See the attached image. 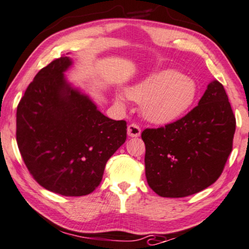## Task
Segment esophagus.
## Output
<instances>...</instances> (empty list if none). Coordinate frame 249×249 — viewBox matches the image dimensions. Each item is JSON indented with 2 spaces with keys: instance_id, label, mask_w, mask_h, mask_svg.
I'll return each mask as SVG.
<instances>
[{
  "instance_id": "esophagus-1",
  "label": "esophagus",
  "mask_w": 249,
  "mask_h": 249,
  "mask_svg": "<svg viewBox=\"0 0 249 249\" xmlns=\"http://www.w3.org/2000/svg\"><path fill=\"white\" fill-rule=\"evenodd\" d=\"M127 135L131 137H139L141 135V127L137 124H129L127 127Z\"/></svg>"
}]
</instances>
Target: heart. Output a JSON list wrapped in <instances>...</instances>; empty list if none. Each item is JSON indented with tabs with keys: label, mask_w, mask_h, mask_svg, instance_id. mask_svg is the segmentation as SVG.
I'll return each mask as SVG.
<instances>
[{
	"label": "heart",
	"mask_w": 249,
	"mask_h": 249,
	"mask_svg": "<svg viewBox=\"0 0 249 249\" xmlns=\"http://www.w3.org/2000/svg\"><path fill=\"white\" fill-rule=\"evenodd\" d=\"M133 101L142 104V113L148 121L168 124L183 116L198 97V86L192 78L176 69L155 72L128 89ZM122 101V97H118Z\"/></svg>",
	"instance_id": "heart-1"
}]
</instances>
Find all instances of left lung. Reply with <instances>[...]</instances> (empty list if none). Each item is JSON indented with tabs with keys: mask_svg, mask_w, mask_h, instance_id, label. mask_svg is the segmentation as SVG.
<instances>
[{
	"mask_svg": "<svg viewBox=\"0 0 249 249\" xmlns=\"http://www.w3.org/2000/svg\"><path fill=\"white\" fill-rule=\"evenodd\" d=\"M235 129L225 88L213 80L184 117L142 132L150 188L165 198H182L216 182L232 150Z\"/></svg>",
	"mask_w": 249,
	"mask_h": 249,
	"instance_id": "1",
	"label": "left lung"
}]
</instances>
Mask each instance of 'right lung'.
<instances>
[{
    "mask_svg": "<svg viewBox=\"0 0 249 249\" xmlns=\"http://www.w3.org/2000/svg\"><path fill=\"white\" fill-rule=\"evenodd\" d=\"M72 65L60 57L36 73L17 109V142L36 182L67 196L91 194L106 162L126 140V122L101 113L65 78Z\"/></svg>",
    "mask_w": 249,
    "mask_h": 249,
    "instance_id": "1",
    "label": "right lung"
}]
</instances>
